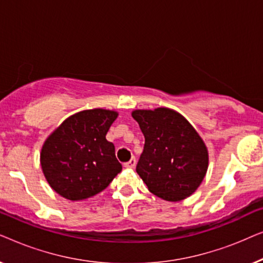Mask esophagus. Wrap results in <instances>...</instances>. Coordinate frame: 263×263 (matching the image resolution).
I'll return each instance as SVG.
<instances>
[{
    "label": "esophagus",
    "instance_id": "obj_1",
    "mask_svg": "<svg viewBox=\"0 0 263 263\" xmlns=\"http://www.w3.org/2000/svg\"><path fill=\"white\" fill-rule=\"evenodd\" d=\"M136 165V159L135 158H132L130 160L127 161V163H124V167H128V168H133Z\"/></svg>",
    "mask_w": 263,
    "mask_h": 263
}]
</instances>
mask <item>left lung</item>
I'll list each match as a JSON object with an SVG mask.
<instances>
[{
  "label": "left lung",
  "mask_w": 263,
  "mask_h": 263,
  "mask_svg": "<svg viewBox=\"0 0 263 263\" xmlns=\"http://www.w3.org/2000/svg\"><path fill=\"white\" fill-rule=\"evenodd\" d=\"M143 136L136 172L154 195L170 202L196 192L208 168V149L188 120L168 107L134 110Z\"/></svg>",
  "instance_id": "8db88e82"
}]
</instances>
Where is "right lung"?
<instances>
[{
  "instance_id": "add662e5",
  "label": "right lung",
  "mask_w": 263,
  "mask_h": 263,
  "mask_svg": "<svg viewBox=\"0 0 263 263\" xmlns=\"http://www.w3.org/2000/svg\"><path fill=\"white\" fill-rule=\"evenodd\" d=\"M115 110L91 109L66 118L43 143L41 166L49 185L64 199L82 201L103 192L122 171L106 134Z\"/></svg>"
}]
</instances>
